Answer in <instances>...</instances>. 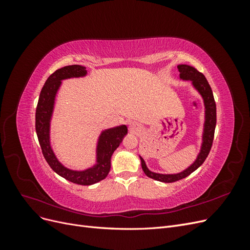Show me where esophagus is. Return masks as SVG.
<instances>
[{"label": "esophagus", "mask_w": 250, "mask_h": 250, "mask_svg": "<svg viewBox=\"0 0 250 250\" xmlns=\"http://www.w3.org/2000/svg\"><path fill=\"white\" fill-rule=\"evenodd\" d=\"M142 129H143V127H142L139 123H137V122H131V123L129 124V130H130L132 133H135V134L141 133Z\"/></svg>", "instance_id": "34e87169"}]
</instances>
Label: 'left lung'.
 <instances>
[{
	"label": "left lung",
	"instance_id": "1",
	"mask_svg": "<svg viewBox=\"0 0 250 250\" xmlns=\"http://www.w3.org/2000/svg\"><path fill=\"white\" fill-rule=\"evenodd\" d=\"M177 69L179 71V78L184 81H191L192 85L195 88L203 100L204 105V123H203V131L201 137V147L199 150V153L197 154L196 160L193 162L192 165L188 166L187 169L181 171L179 173L174 174H163V173H156L150 171L147 167V165L144 161V158L140 155L142 169L144 173L150 178L155 179L157 181H162V183H174V181L180 180L186 178L190 175L195 170H197L200 166L206 161L208 157L211 145H213L214 140V133L216 128V103L214 99L213 92L208 84L207 78L204 75L197 70L194 66L188 65V64H178Z\"/></svg>",
	"mask_w": 250,
	"mask_h": 250
}]
</instances>
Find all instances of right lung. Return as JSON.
<instances>
[{
  "instance_id": "right-lung-1",
  "label": "right lung",
  "mask_w": 250,
  "mask_h": 250,
  "mask_svg": "<svg viewBox=\"0 0 250 250\" xmlns=\"http://www.w3.org/2000/svg\"><path fill=\"white\" fill-rule=\"evenodd\" d=\"M87 71L79 64L66 65L58 69L47 79L42 88L35 112V129L42 154L52 170L71 183L90 186L103 180L110 170L111 155L127 134V126L120 125L103 130L98 138L96 163L84 170H73L59 162L51 145V121L55 106V99L62 80L84 77Z\"/></svg>"
}]
</instances>
